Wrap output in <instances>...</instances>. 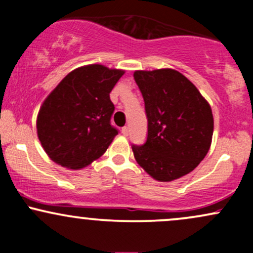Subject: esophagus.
<instances>
[{
	"label": "esophagus",
	"instance_id": "obj_1",
	"mask_svg": "<svg viewBox=\"0 0 253 253\" xmlns=\"http://www.w3.org/2000/svg\"><path fill=\"white\" fill-rule=\"evenodd\" d=\"M121 133H123V134L125 135V136H127L129 134V128L127 126H125V127H123V128H121Z\"/></svg>",
	"mask_w": 253,
	"mask_h": 253
}]
</instances>
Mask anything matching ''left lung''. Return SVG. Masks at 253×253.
I'll return each instance as SVG.
<instances>
[{"instance_id": "left-lung-1", "label": "left lung", "mask_w": 253, "mask_h": 253, "mask_svg": "<svg viewBox=\"0 0 253 253\" xmlns=\"http://www.w3.org/2000/svg\"><path fill=\"white\" fill-rule=\"evenodd\" d=\"M147 118V138L132 145L135 161L151 177L170 182L193 171L210 150L214 120L210 103L172 69L135 71Z\"/></svg>"}]
</instances>
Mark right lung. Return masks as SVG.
<instances>
[{
	"label": "right lung",
	"instance_id": "obj_1",
	"mask_svg": "<svg viewBox=\"0 0 253 253\" xmlns=\"http://www.w3.org/2000/svg\"><path fill=\"white\" fill-rule=\"evenodd\" d=\"M125 74L100 64L71 71L43 101L37 119L42 146L57 164L78 170L106 152L119 130L109 94Z\"/></svg>",
	"mask_w": 253,
	"mask_h": 253
}]
</instances>
